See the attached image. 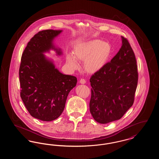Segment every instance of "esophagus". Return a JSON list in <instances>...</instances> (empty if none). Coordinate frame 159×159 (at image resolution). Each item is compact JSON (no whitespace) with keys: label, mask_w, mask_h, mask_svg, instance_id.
<instances>
[{"label":"esophagus","mask_w":159,"mask_h":159,"mask_svg":"<svg viewBox=\"0 0 159 159\" xmlns=\"http://www.w3.org/2000/svg\"><path fill=\"white\" fill-rule=\"evenodd\" d=\"M86 80L85 79H81L80 80V83H81V84H84V83H86Z\"/></svg>","instance_id":"34e87169"}]
</instances>
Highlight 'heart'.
Segmentation results:
<instances>
[{
	"mask_svg": "<svg viewBox=\"0 0 159 159\" xmlns=\"http://www.w3.org/2000/svg\"><path fill=\"white\" fill-rule=\"evenodd\" d=\"M111 52L110 45L99 40H92L77 44L73 49V55H68L66 61L73 69L77 68L76 60L84 61L83 69L93 74L102 68L106 64Z\"/></svg>",
	"mask_w": 159,
	"mask_h": 159,
	"instance_id": "1",
	"label": "heart"
}]
</instances>
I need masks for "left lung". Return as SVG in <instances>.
<instances>
[{
  "label": "left lung",
  "instance_id": "obj_1",
  "mask_svg": "<svg viewBox=\"0 0 159 159\" xmlns=\"http://www.w3.org/2000/svg\"><path fill=\"white\" fill-rule=\"evenodd\" d=\"M121 39L119 52L90 79V112L102 124L120 119L134 102L138 80L136 58L128 39Z\"/></svg>",
  "mask_w": 159,
  "mask_h": 159
}]
</instances>
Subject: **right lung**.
<instances>
[{
    "label": "right lung",
    "instance_id": "obj_1",
    "mask_svg": "<svg viewBox=\"0 0 159 159\" xmlns=\"http://www.w3.org/2000/svg\"><path fill=\"white\" fill-rule=\"evenodd\" d=\"M62 30L38 32L23 52L19 70L20 96L31 116L42 121H52L62 113L69 92L75 87V76L61 73L44 52L50 49L62 52L53 40Z\"/></svg>",
    "mask_w": 159,
    "mask_h": 159
}]
</instances>
